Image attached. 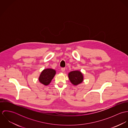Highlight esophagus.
<instances>
[{
	"label": "esophagus",
	"mask_w": 128,
	"mask_h": 128,
	"mask_svg": "<svg viewBox=\"0 0 128 128\" xmlns=\"http://www.w3.org/2000/svg\"><path fill=\"white\" fill-rule=\"evenodd\" d=\"M61 70H62V72H64L66 70V68H61Z\"/></svg>",
	"instance_id": "esophagus-1"
}]
</instances>
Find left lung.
<instances>
[{"label":"left lung","instance_id":"1","mask_svg":"<svg viewBox=\"0 0 128 128\" xmlns=\"http://www.w3.org/2000/svg\"><path fill=\"white\" fill-rule=\"evenodd\" d=\"M68 76L70 82L75 86L81 83L84 79L83 74L79 70L72 71L68 73Z\"/></svg>","mask_w":128,"mask_h":128}]
</instances>
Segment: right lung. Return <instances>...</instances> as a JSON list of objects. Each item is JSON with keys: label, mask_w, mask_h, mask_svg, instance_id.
Here are the masks:
<instances>
[{"label": "right lung", "mask_w": 128, "mask_h": 128, "mask_svg": "<svg viewBox=\"0 0 128 128\" xmlns=\"http://www.w3.org/2000/svg\"><path fill=\"white\" fill-rule=\"evenodd\" d=\"M56 73L55 70L52 68L44 69L39 77V81L41 84L45 86L48 85L55 76Z\"/></svg>", "instance_id": "add662e5"}]
</instances>
